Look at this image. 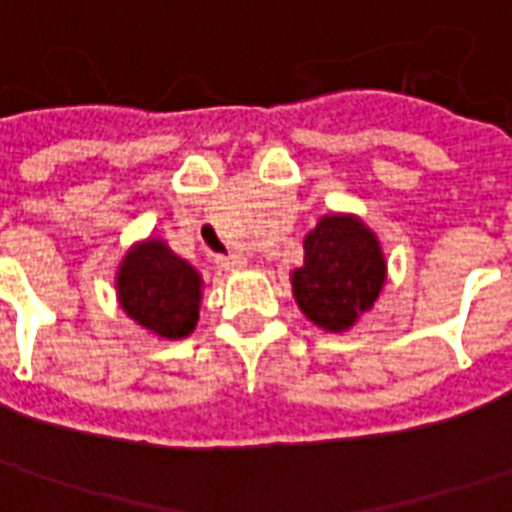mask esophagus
Wrapping results in <instances>:
<instances>
[{
    "label": "esophagus",
    "mask_w": 512,
    "mask_h": 512,
    "mask_svg": "<svg viewBox=\"0 0 512 512\" xmlns=\"http://www.w3.org/2000/svg\"><path fill=\"white\" fill-rule=\"evenodd\" d=\"M215 264H218V270L234 272V270H242L248 261L242 259L240 253H231V256H218V259H215Z\"/></svg>",
    "instance_id": "1"
}]
</instances>
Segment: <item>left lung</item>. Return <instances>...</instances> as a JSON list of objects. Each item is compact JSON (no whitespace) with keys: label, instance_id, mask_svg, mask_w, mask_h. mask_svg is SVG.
Returning <instances> with one entry per match:
<instances>
[{"label":"left lung","instance_id":"8db88e82","mask_svg":"<svg viewBox=\"0 0 512 512\" xmlns=\"http://www.w3.org/2000/svg\"><path fill=\"white\" fill-rule=\"evenodd\" d=\"M302 267L292 294L305 319L327 333H346L374 308L387 281V259L371 226L352 212H327L302 240Z\"/></svg>","mask_w":512,"mask_h":512}]
</instances>
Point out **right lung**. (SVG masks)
Segmentation results:
<instances>
[{"instance_id": "right-lung-1", "label": "right lung", "mask_w": 512, "mask_h": 512, "mask_svg": "<svg viewBox=\"0 0 512 512\" xmlns=\"http://www.w3.org/2000/svg\"><path fill=\"white\" fill-rule=\"evenodd\" d=\"M117 302L147 333L177 341L196 330L204 278L190 261L179 259L166 240L133 242L117 267Z\"/></svg>"}]
</instances>
